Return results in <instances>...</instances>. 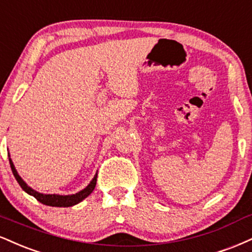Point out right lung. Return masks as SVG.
Segmentation results:
<instances>
[{"label":"right lung","instance_id":"obj_1","mask_svg":"<svg viewBox=\"0 0 252 252\" xmlns=\"http://www.w3.org/2000/svg\"><path fill=\"white\" fill-rule=\"evenodd\" d=\"M9 163H10V168L11 171L16 178V181L19 182V184L21 186V188L26 191L28 195L30 196H34L38 202H41L42 204L45 205H49V207H63V208H68V207H72V205L78 204V203L83 201L84 198H87L88 196L90 195L94 191L96 187V181H97V174L94 176V178L92 180L88 186L82 189L81 191H78L76 193H72V195H57V193H41L36 190L30 188L28 184L24 182L21 176L19 175L16 169H15V165L13 163V160L10 158V155H9Z\"/></svg>","mask_w":252,"mask_h":252}]
</instances>
